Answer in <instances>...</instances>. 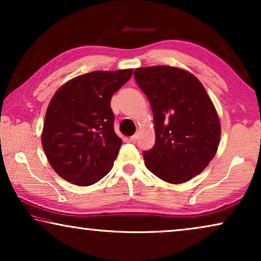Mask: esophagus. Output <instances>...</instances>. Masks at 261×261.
I'll use <instances>...</instances> for the list:
<instances>
[{
  "instance_id": "1",
  "label": "esophagus",
  "mask_w": 261,
  "mask_h": 261,
  "mask_svg": "<svg viewBox=\"0 0 261 261\" xmlns=\"http://www.w3.org/2000/svg\"><path fill=\"white\" fill-rule=\"evenodd\" d=\"M129 141H130V142H133V144H135V142L138 141V135H137V134L132 135V137L129 138Z\"/></svg>"
}]
</instances>
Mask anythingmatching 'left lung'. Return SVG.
Masks as SVG:
<instances>
[{
  "instance_id": "obj_1",
  "label": "left lung",
  "mask_w": 261,
  "mask_h": 261,
  "mask_svg": "<svg viewBox=\"0 0 261 261\" xmlns=\"http://www.w3.org/2000/svg\"><path fill=\"white\" fill-rule=\"evenodd\" d=\"M134 78L154 120L155 144L142 153L146 167L172 184L196 177L215 156L221 137L204 87L194 74L172 66L139 67Z\"/></svg>"
}]
</instances>
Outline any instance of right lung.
I'll list each match as a JSON object with an SVG mask.
<instances>
[{"label":"right lung","instance_id":"1","mask_svg":"<svg viewBox=\"0 0 261 261\" xmlns=\"http://www.w3.org/2000/svg\"><path fill=\"white\" fill-rule=\"evenodd\" d=\"M133 70L94 71L59 88L49 102L41 142L53 170L88 187L112 170L122 140L114 132L110 99Z\"/></svg>","mask_w":261,"mask_h":261}]
</instances>
